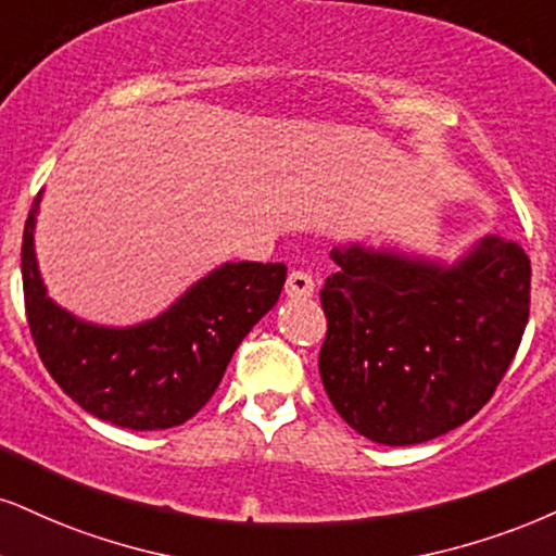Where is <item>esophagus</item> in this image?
<instances>
[{"instance_id":"esophagus-1","label":"esophagus","mask_w":556,"mask_h":556,"mask_svg":"<svg viewBox=\"0 0 556 556\" xmlns=\"http://www.w3.org/2000/svg\"><path fill=\"white\" fill-rule=\"evenodd\" d=\"M286 293H289L291 299H309L314 293V280L309 273L293 270L289 280H286Z\"/></svg>"}]
</instances>
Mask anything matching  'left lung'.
<instances>
[{"label": "left lung", "instance_id": "left-lung-1", "mask_svg": "<svg viewBox=\"0 0 556 556\" xmlns=\"http://www.w3.org/2000/svg\"><path fill=\"white\" fill-rule=\"evenodd\" d=\"M330 257L319 374L342 420L374 443L415 445L475 417L529 325V255L488 235L454 265L358 242Z\"/></svg>", "mask_w": 556, "mask_h": 556}]
</instances>
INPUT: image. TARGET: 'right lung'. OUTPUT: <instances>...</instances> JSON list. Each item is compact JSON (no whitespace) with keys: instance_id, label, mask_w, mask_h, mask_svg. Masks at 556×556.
Masks as SVG:
<instances>
[{"instance_id":"add662e5","label":"right lung","mask_w":556,"mask_h":556,"mask_svg":"<svg viewBox=\"0 0 556 556\" xmlns=\"http://www.w3.org/2000/svg\"><path fill=\"white\" fill-rule=\"evenodd\" d=\"M38 205L40 193L23 231V291L48 374L81 409L118 428L164 430L190 420L214 396L239 342L276 306L286 265L224 263L160 317L92 325L48 296L33 242Z\"/></svg>"}]
</instances>
